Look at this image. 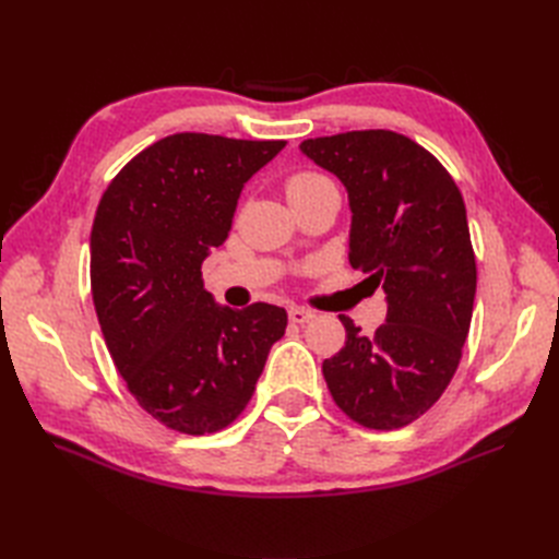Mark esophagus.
Wrapping results in <instances>:
<instances>
[{
    "mask_svg": "<svg viewBox=\"0 0 559 559\" xmlns=\"http://www.w3.org/2000/svg\"><path fill=\"white\" fill-rule=\"evenodd\" d=\"M289 319L294 321V324H306V321L314 319V312L306 310V308H292L289 310Z\"/></svg>",
    "mask_w": 559,
    "mask_h": 559,
    "instance_id": "34e87169",
    "label": "esophagus"
}]
</instances>
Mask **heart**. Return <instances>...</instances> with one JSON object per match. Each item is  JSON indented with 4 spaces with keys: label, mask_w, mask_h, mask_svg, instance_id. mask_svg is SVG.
Instances as JSON below:
<instances>
[{
    "label": "heart",
    "mask_w": 559,
    "mask_h": 559,
    "mask_svg": "<svg viewBox=\"0 0 559 559\" xmlns=\"http://www.w3.org/2000/svg\"><path fill=\"white\" fill-rule=\"evenodd\" d=\"M324 181H329L324 175L302 170V173H296V175H292L289 179H286V193H289V198H294L298 193H306V191L314 189V186L324 183Z\"/></svg>",
    "instance_id": "heart-1"
}]
</instances>
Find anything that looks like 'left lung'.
Listing matches in <instances>:
<instances>
[{
	"mask_svg": "<svg viewBox=\"0 0 559 559\" xmlns=\"http://www.w3.org/2000/svg\"><path fill=\"white\" fill-rule=\"evenodd\" d=\"M300 151L345 183L352 210L349 263L386 294V321L321 364L329 392L361 427H408L441 399L462 359L476 253L464 198L425 146L392 130L314 138Z\"/></svg>",
	"mask_w": 559,
	"mask_h": 559,
	"instance_id": "left-lung-1",
	"label": "left lung"
}]
</instances>
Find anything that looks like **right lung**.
<instances>
[{"label": "right lung", "mask_w": 559, "mask_h": 559, "mask_svg": "<svg viewBox=\"0 0 559 559\" xmlns=\"http://www.w3.org/2000/svg\"><path fill=\"white\" fill-rule=\"evenodd\" d=\"M284 146L177 132L140 151L99 200L91 230L99 329L130 394L167 429H226L284 335V308L216 306L200 270L226 242L242 186Z\"/></svg>", "instance_id": "add662e5"}]
</instances>
